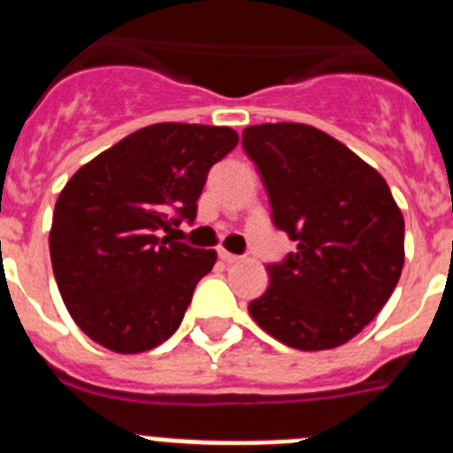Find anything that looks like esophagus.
Wrapping results in <instances>:
<instances>
[{"label":"esophagus","instance_id":"obj_1","mask_svg":"<svg viewBox=\"0 0 453 453\" xmlns=\"http://www.w3.org/2000/svg\"><path fill=\"white\" fill-rule=\"evenodd\" d=\"M218 254H219V258H222L224 263H238L240 261V256L231 254V251H226V250H219Z\"/></svg>","mask_w":453,"mask_h":453}]
</instances>
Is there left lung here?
Returning a JSON list of instances; mask_svg holds the SVG:
<instances>
[{
  "label": "left lung",
  "instance_id": "8db88e82",
  "mask_svg": "<svg viewBox=\"0 0 453 453\" xmlns=\"http://www.w3.org/2000/svg\"><path fill=\"white\" fill-rule=\"evenodd\" d=\"M242 147L261 172L274 226L297 242L286 261L267 265L270 286L250 315L292 349L345 345L402 276L403 215L386 179L308 124L247 127Z\"/></svg>",
  "mask_w": 453,
  "mask_h": 453
}]
</instances>
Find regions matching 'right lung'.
Listing matches in <instances>:
<instances>
[{"label": "right lung", "instance_id": "1", "mask_svg": "<svg viewBox=\"0 0 453 453\" xmlns=\"http://www.w3.org/2000/svg\"><path fill=\"white\" fill-rule=\"evenodd\" d=\"M235 145L229 127L151 124L65 183L51 219V267L88 338L118 354H140L179 329L218 254L161 238V231L197 218L208 170Z\"/></svg>", "mask_w": 453, "mask_h": 453}]
</instances>
